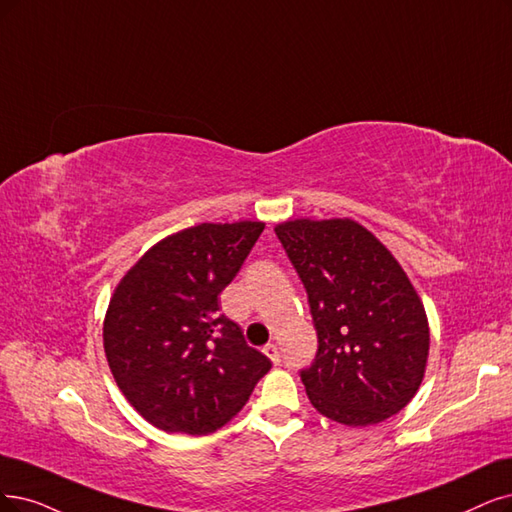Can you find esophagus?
Listing matches in <instances>:
<instances>
[{"mask_svg": "<svg viewBox=\"0 0 512 512\" xmlns=\"http://www.w3.org/2000/svg\"><path fill=\"white\" fill-rule=\"evenodd\" d=\"M263 354H266L270 361L274 363V365H278L280 363V352H278V348H276V344H268V346H263Z\"/></svg>", "mask_w": 512, "mask_h": 512, "instance_id": "1", "label": "esophagus"}]
</instances>
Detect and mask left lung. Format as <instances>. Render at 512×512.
<instances>
[{"label": "left lung", "mask_w": 512, "mask_h": 512, "mask_svg": "<svg viewBox=\"0 0 512 512\" xmlns=\"http://www.w3.org/2000/svg\"><path fill=\"white\" fill-rule=\"evenodd\" d=\"M304 282L318 335L301 369L308 399L325 418L371 426L418 392L430 348L422 299L386 246L352 219L276 225Z\"/></svg>", "instance_id": "obj_1"}]
</instances>
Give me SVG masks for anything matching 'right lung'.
Segmentation results:
<instances>
[{
    "mask_svg": "<svg viewBox=\"0 0 512 512\" xmlns=\"http://www.w3.org/2000/svg\"><path fill=\"white\" fill-rule=\"evenodd\" d=\"M266 223H200L160 240L113 291L103 323L126 401L164 432L208 434L246 405L270 358L219 312Z\"/></svg>",
    "mask_w": 512,
    "mask_h": 512,
    "instance_id": "1",
    "label": "right lung"
}]
</instances>
